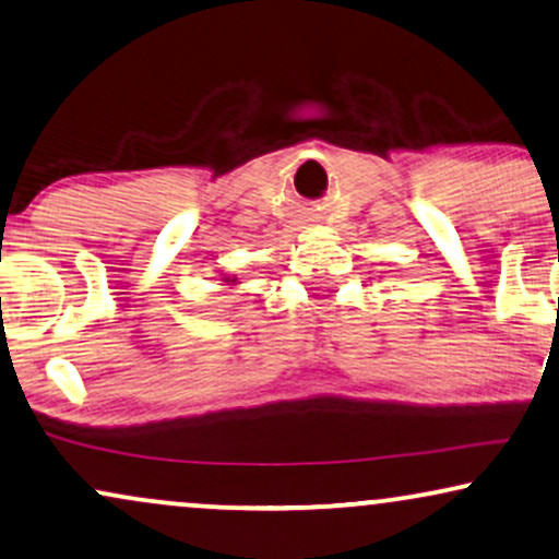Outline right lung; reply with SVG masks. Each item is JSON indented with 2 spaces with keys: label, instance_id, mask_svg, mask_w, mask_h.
Returning <instances> with one entry per match:
<instances>
[{
  "label": "right lung",
  "instance_id": "add662e5",
  "mask_svg": "<svg viewBox=\"0 0 559 559\" xmlns=\"http://www.w3.org/2000/svg\"><path fill=\"white\" fill-rule=\"evenodd\" d=\"M224 284H227V286H231V284H237V278H229V275H227V278H224Z\"/></svg>",
  "mask_w": 559,
  "mask_h": 559
}]
</instances>
